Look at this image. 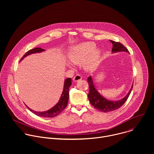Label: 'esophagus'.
I'll return each mask as SVG.
<instances>
[{
  "instance_id": "1",
  "label": "esophagus",
  "mask_w": 154,
  "mask_h": 154,
  "mask_svg": "<svg viewBox=\"0 0 154 154\" xmlns=\"http://www.w3.org/2000/svg\"><path fill=\"white\" fill-rule=\"evenodd\" d=\"M82 79V76L81 75H80V74H77V75H75V76L74 77L73 80H74V82H78V81Z\"/></svg>"
}]
</instances>
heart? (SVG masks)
Instances as JSON below:
<instances>
[{
  "label": "heart",
  "instance_id": "b5f03b06",
  "mask_svg": "<svg viewBox=\"0 0 154 154\" xmlns=\"http://www.w3.org/2000/svg\"><path fill=\"white\" fill-rule=\"evenodd\" d=\"M96 45L93 42H86L72 47L69 53V60L74 64H80L84 62L86 58H89L85 62V66L87 69H91L94 66L95 61L99 55V51L95 49Z\"/></svg>",
  "mask_w": 154,
  "mask_h": 154
}]
</instances>
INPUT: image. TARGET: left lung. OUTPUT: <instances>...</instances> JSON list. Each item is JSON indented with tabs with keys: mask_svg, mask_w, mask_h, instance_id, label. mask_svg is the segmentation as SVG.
I'll return each instance as SVG.
<instances>
[{
	"mask_svg": "<svg viewBox=\"0 0 154 154\" xmlns=\"http://www.w3.org/2000/svg\"><path fill=\"white\" fill-rule=\"evenodd\" d=\"M110 41L113 44V48H112L113 52H122V51L129 52L127 49L121 42L113 41L112 40H110ZM88 82L89 89H90L89 93L88 94V99L91 104L94 108L97 109L98 110L103 112H109L114 111L119 108L121 106H122L124 105V103L125 102V101L127 100L128 97H129V95L133 88V85H132L129 93L124 98H123L121 100L115 102V101L108 100L105 99L97 92V91L95 88L91 76L88 78Z\"/></svg>",
	"mask_w": 154,
	"mask_h": 154,
	"instance_id": "8db88e82",
	"label": "left lung"
}]
</instances>
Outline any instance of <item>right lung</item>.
Wrapping results in <instances>:
<instances>
[{
    "instance_id": "obj_1",
    "label": "right lung",
    "mask_w": 154,
    "mask_h": 154,
    "mask_svg": "<svg viewBox=\"0 0 154 154\" xmlns=\"http://www.w3.org/2000/svg\"><path fill=\"white\" fill-rule=\"evenodd\" d=\"M45 50L40 48H34L33 49L29 50L27 51L23 57L21 58L20 61H21L24 58L27 57L29 55H30L34 53H38L41 52L42 51H44ZM72 84V80L71 78H68L65 80L64 83V89L62 93V95L60 97V100L51 109H49L48 111L46 112H38L33 111V109L29 108L27 105L26 106L29 108L30 111H31L32 113H33L35 115L41 116V117H45V118H53L55 116H57L59 114H60L63 109L66 107L69 100V87L71 86Z\"/></svg>"
}]
</instances>
